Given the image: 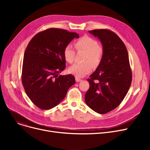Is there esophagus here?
Masks as SVG:
<instances>
[{"label":"esophagus","mask_w":150,"mask_h":150,"mask_svg":"<svg viewBox=\"0 0 150 150\" xmlns=\"http://www.w3.org/2000/svg\"><path fill=\"white\" fill-rule=\"evenodd\" d=\"M75 80H76V82H79V81H81L82 80L80 79V78H79L76 77V78H75Z\"/></svg>","instance_id":"obj_1"}]
</instances>
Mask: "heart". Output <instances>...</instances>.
Masks as SVG:
<instances>
[{
    "label": "heart",
    "mask_w": 150,
    "mask_h": 150,
    "mask_svg": "<svg viewBox=\"0 0 150 150\" xmlns=\"http://www.w3.org/2000/svg\"><path fill=\"white\" fill-rule=\"evenodd\" d=\"M75 48L78 52H84L85 54L82 63H76L69 69V72L76 77H83L88 74L93 68L97 67L104 56L103 45L99 44L96 39L89 36H83L74 42ZM66 61L72 64L75 61L76 52L72 45L69 44L64 49Z\"/></svg>",
    "instance_id": "heart-1"
}]
</instances>
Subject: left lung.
<instances>
[{
    "instance_id": "left-lung-1",
    "label": "left lung",
    "mask_w": 150,
    "mask_h": 150,
    "mask_svg": "<svg viewBox=\"0 0 150 150\" xmlns=\"http://www.w3.org/2000/svg\"><path fill=\"white\" fill-rule=\"evenodd\" d=\"M89 33L101 41L105 53L97 70L87 80L89 88L84 99L93 111L103 114L119 106L127 96L132 72L127 47L114 32L98 29Z\"/></svg>"
}]
</instances>
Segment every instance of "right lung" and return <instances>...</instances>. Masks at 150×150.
<instances>
[{
	"mask_svg": "<svg viewBox=\"0 0 150 150\" xmlns=\"http://www.w3.org/2000/svg\"><path fill=\"white\" fill-rule=\"evenodd\" d=\"M75 38H79L76 33L50 28L38 33L27 47L22 83L27 96L39 109L56 106L75 83L71 74L58 76L66 67L64 49Z\"/></svg>",
	"mask_w": 150,
	"mask_h": 150,
	"instance_id": "1",
	"label": "right lung"
}]
</instances>
